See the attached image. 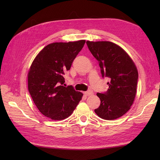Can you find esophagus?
<instances>
[{"label":"esophagus","instance_id":"obj_1","mask_svg":"<svg viewBox=\"0 0 160 160\" xmlns=\"http://www.w3.org/2000/svg\"><path fill=\"white\" fill-rule=\"evenodd\" d=\"M84 94H85V95H87V96L91 95L93 94V91L89 90V91H85V92H84Z\"/></svg>","mask_w":160,"mask_h":160}]
</instances>
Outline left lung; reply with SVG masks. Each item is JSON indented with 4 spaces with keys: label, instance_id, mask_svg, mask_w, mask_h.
I'll use <instances>...</instances> for the list:
<instances>
[{
    "label": "left lung",
    "instance_id": "obj_1",
    "mask_svg": "<svg viewBox=\"0 0 160 160\" xmlns=\"http://www.w3.org/2000/svg\"><path fill=\"white\" fill-rule=\"evenodd\" d=\"M86 43L99 62L102 77L109 78L108 91L97 93L101 104L95 112L106 120L122 117L132 105L136 93V67L128 53L113 42L88 41Z\"/></svg>",
    "mask_w": 160,
    "mask_h": 160
}]
</instances>
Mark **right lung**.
Returning a JSON list of instances; mask_svg holds the SVG:
<instances>
[{"label":"right lung","instance_id":"right-lung-1","mask_svg":"<svg viewBox=\"0 0 160 160\" xmlns=\"http://www.w3.org/2000/svg\"><path fill=\"white\" fill-rule=\"evenodd\" d=\"M85 40L53 42L34 59L28 74V89L40 112L52 120H62L73 112L83 93L65 87V72L70 69Z\"/></svg>","mask_w":160,"mask_h":160}]
</instances>
